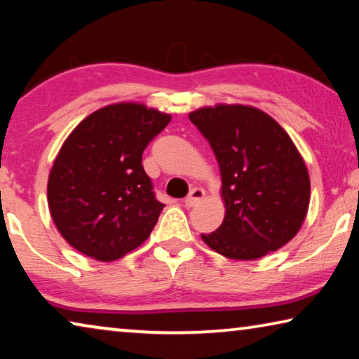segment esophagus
I'll return each instance as SVG.
<instances>
[{"label": "esophagus", "instance_id": "1", "mask_svg": "<svg viewBox=\"0 0 359 359\" xmlns=\"http://www.w3.org/2000/svg\"><path fill=\"white\" fill-rule=\"evenodd\" d=\"M203 196H205V191L201 189V187H194V189H191L189 194H187V197L184 198L186 207L197 205V203L203 198Z\"/></svg>", "mask_w": 359, "mask_h": 359}]
</instances>
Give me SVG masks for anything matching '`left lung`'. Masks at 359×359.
<instances>
[{"mask_svg": "<svg viewBox=\"0 0 359 359\" xmlns=\"http://www.w3.org/2000/svg\"><path fill=\"white\" fill-rule=\"evenodd\" d=\"M210 144L223 180L222 226L202 234L215 252L255 260L299 233L310 203V176L289 135L262 110L217 106L189 114Z\"/></svg>", "mask_w": 359, "mask_h": 359, "instance_id": "obj_1", "label": "left lung"}]
</instances>
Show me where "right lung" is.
Here are the masks:
<instances>
[{
  "label": "right lung",
  "instance_id": "right-lung-1",
  "mask_svg": "<svg viewBox=\"0 0 359 359\" xmlns=\"http://www.w3.org/2000/svg\"><path fill=\"white\" fill-rule=\"evenodd\" d=\"M170 115L114 104L86 117L64 142L48 181L59 233L88 257L112 262L135 250L165 207L142 167V152Z\"/></svg>",
  "mask_w": 359,
  "mask_h": 359
}]
</instances>
